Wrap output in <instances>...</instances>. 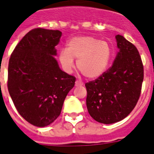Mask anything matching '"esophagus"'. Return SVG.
Segmentation results:
<instances>
[{
  "label": "esophagus",
  "instance_id": "obj_1",
  "mask_svg": "<svg viewBox=\"0 0 154 154\" xmlns=\"http://www.w3.org/2000/svg\"><path fill=\"white\" fill-rule=\"evenodd\" d=\"M83 86V83L80 81H79V80H76L75 82V86H77V87H79V86Z\"/></svg>",
  "mask_w": 154,
  "mask_h": 154
}]
</instances>
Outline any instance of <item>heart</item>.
Masks as SVG:
<instances>
[{
    "label": "heart",
    "mask_w": 154,
    "mask_h": 154,
    "mask_svg": "<svg viewBox=\"0 0 154 154\" xmlns=\"http://www.w3.org/2000/svg\"><path fill=\"white\" fill-rule=\"evenodd\" d=\"M112 49L106 41L93 37H74L67 44L66 49L59 53V60L64 69L71 72L77 59V68L89 79L101 77L108 68L112 59Z\"/></svg>",
    "instance_id": "1"
}]
</instances>
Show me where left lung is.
<instances>
[{
    "label": "left lung",
    "instance_id": "obj_1",
    "mask_svg": "<svg viewBox=\"0 0 154 154\" xmlns=\"http://www.w3.org/2000/svg\"><path fill=\"white\" fill-rule=\"evenodd\" d=\"M116 40L120 51L112 66L85 84L88 112L104 124L120 121L132 112L139 99L144 80V66L135 46L120 34Z\"/></svg>",
    "mask_w": 154,
    "mask_h": 154
}]
</instances>
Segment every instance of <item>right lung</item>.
I'll use <instances>...</instances> for the list:
<instances>
[{
  "mask_svg": "<svg viewBox=\"0 0 154 154\" xmlns=\"http://www.w3.org/2000/svg\"><path fill=\"white\" fill-rule=\"evenodd\" d=\"M61 37L59 30H31L16 45L9 61L10 97L19 114L37 127L57 119L75 84V77L62 71L54 57Z\"/></svg>",
  "mask_w": 154,
  "mask_h": 154,
  "instance_id": "add662e5",
  "label": "right lung"
}]
</instances>
